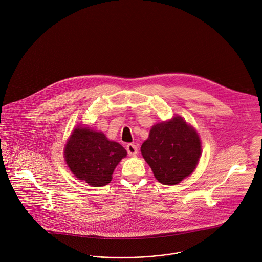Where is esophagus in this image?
<instances>
[{"mask_svg": "<svg viewBox=\"0 0 262 262\" xmlns=\"http://www.w3.org/2000/svg\"><path fill=\"white\" fill-rule=\"evenodd\" d=\"M126 150H127V154L132 157L136 156L138 154V146L135 145V144H128L126 145Z\"/></svg>", "mask_w": 262, "mask_h": 262, "instance_id": "1", "label": "esophagus"}]
</instances>
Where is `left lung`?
Segmentation results:
<instances>
[{
  "label": "left lung",
  "instance_id": "8db88e82",
  "mask_svg": "<svg viewBox=\"0 0 262 262\" xmlns=\"http://www.w3.org/2000/svg\"><path fill=\"white\" fill-rule=\"evenodd\" d=\"M141 151L160 183L177 185L196 169L201 141L192 125L176 116L150 128Z\"/></svg>",
  "mask_w": 262,
  "mask_h": 262
}]
</instances>
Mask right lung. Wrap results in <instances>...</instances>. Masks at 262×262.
<instances>
[{
    "mask_svg": "<svg viewBox=\"0 0 262 262\" xmlns=\"http://www.w3.org/2000/svg\"><path fill=\"white\" fill-rule=\"evenodd\" d=\"M126 150L110 141L101 132L78 125L73 129L64 148V158L72 174L92 187L111 183L113 173Z\"/></svg>",
    "mask_w": 262,
    "mask_h": 262,
    "instance_id": "add662e5",
    "label": "right lung"
}]
</instances>
